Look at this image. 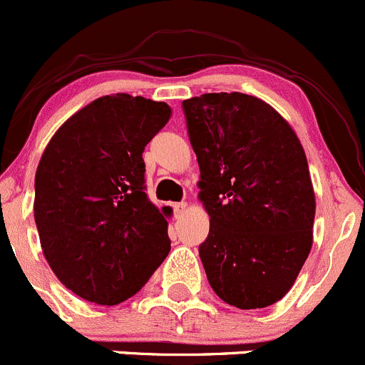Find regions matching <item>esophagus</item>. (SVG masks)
Masks as SVG:
<instances>
[{
    "label": "esophagus",
    "instance_id": "esophagus-1",
    "mask_svg": "<svg viewBox=\"0 0 365 365\" xmlns=\"http://www.w3.org/2000/svg\"><path fill=\"white\" fill-rule=\"evenodd\" d=\"M172 207H174L175 218H179V216H182L184 212H186V204H184V202H178V204H174Z\"/></svg>",
    "mask_w": 365,
    "mask_h": 365
}]
</instances>
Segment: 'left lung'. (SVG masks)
Returning a JSON list of instances; mask_svg holds the SVG:
<instances>
[{
	"label": "left lung",
	"mask_w": 365,
	"mask_h": 365,
	"mask_svg": "<svg viewBox=\"0 0 365 365\" xmlns=\"http://www.w3.org/2000/svg\"><path fill=\"white\" fill-rule=\"evenodd\" d=\"M211 216L198 255L212 291L237 309L286 297L312 247L316 198L300 140L264 101L204 93L182 101Z\"/></svg>",
	"instance_id": "1"
}]
</instances>
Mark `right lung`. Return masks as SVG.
<instances>
[{
  "mask_svg": "<svg viewBox=\"0 0 365 365\" xmlns=\"http://www.w3.org/2000/svg\"><path fill=\"white\" fill-rule=\"evenodd\" d=\"M167 103L104 96L72 115L35 174L42 252L67 289L117 305L138 293L170 252V207L145 193L143 149L165 128Z\"/></svg>",
  "mask_w": 365,
  "mask_h": 365,
  "instance_id": "add662e5",
  "label": "right lung"
}]
</instances>
